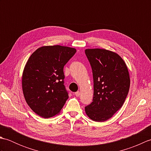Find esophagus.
I'll return each instance as SVG.
<instances>
[{
  "instance_id": "obj_1",
  "label": "esophagus",
  "mask_w": 151,
  "mask_h": 151,
  "mask_svg": "<svg viewBox=\"0 0 151 151\" xmlns=\"http://www.w3.org/2000/svg\"><path fill=\"white\" fill-rule=\"evenodd\" d=\"M80 95H81V92H80V91H76L75 93V95L76 96V97H79Z\"/></svg>"
}]
</instances>
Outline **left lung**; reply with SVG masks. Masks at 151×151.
Returning <instances> with one entry per match:
<instances>
[{"label": "left lung", "mask_w": 151, "mask_h": 151, "mask_svg": "<svg viewBox=\"0 0 151 151\" xmlns=\"http://www.w3.org/2000/svg\"><path fill=\"white\" fill-rule=\"evenodd\" d=\"M92 69L93 98L85 107L93 121L103 122L122 107L129 91L130 80L126 63L117 53L101 49L85 50Z\"/></svg>", "instance_id": "1"}]
</instances>
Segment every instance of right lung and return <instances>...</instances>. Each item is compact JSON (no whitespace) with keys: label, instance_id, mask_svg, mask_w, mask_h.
<instances>
[{"label":"right lung","instance_id":"obj_1","mask_svg":"<svg viewBox=\"0 0 151 151\" xmlns=\"http://www.w3.org/2000/svg\"><path fill=\"white\" fill-rule=\"evenodd\" d=\"M76 52L61 45L43 46L32 53L25 65L22 88L27 103L43 118L59 114L69 98L64 86L63 67Z\"/></svg>","mask_w":151,"mask_h":151}]
</instances>
